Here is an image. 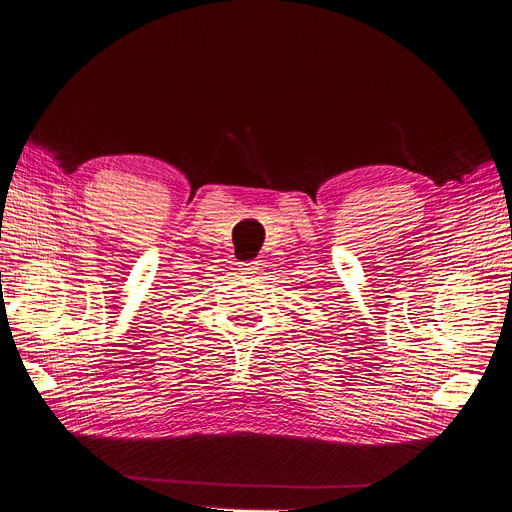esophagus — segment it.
I'll list each match as a JSON object with an SVG mask.
<instances>
[{
  "mask_svg": "<svg viewBox=\"0 0 512 512\" xmlns=\"http://www.w3.org/2000/svg\"><path fill=\"white\" fill-rule=\"evenodd\" d=\"M238 270H240V274H244V276H253V274H257V270H259V261H240Z\"/></svg>",
  "mask_w": 512,
  "mask_h": 512,
  "instance_id": "esophagus-1",
  "label": "esophagus"
}]
</instances>
